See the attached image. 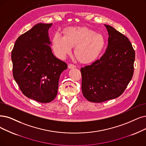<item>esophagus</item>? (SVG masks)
Here are the masks:
<instances>
[{"label":"esophagus","mask_w":146,"mask_h":146,"mask_svg":"<svg viewBox=\"0 0 146 146\" xmlns=\"http://www.w3.org/2000/svg\"><path fill=\"white\" fill-rule=\"evenodd\" d=\"M76 66H75L73 64H69L68 65V68L69 69H73V68H75Z\"/></svg>","instance_id":"34e87169"}]
</instances>
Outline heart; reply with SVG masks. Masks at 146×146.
Returning a JSON list of instances; mask_svg holds the SVG:
<instances>
[{
	"mask_svg": "<svg viewBox=\"0 0 146 146\" xmlns=\"http://www.w3.org/2000/svg\"><path fill=\"white\" fill-rule=\"evenodd\" d=\"M106 46V40L100 33L87 27H66L63 37L55 35L52 39V48L55 54L63 59L75 47L74 55L83 64L95 61Z\"/></svg>",
	"mask_w": 146,
	"mask_h": 146,
	"instance_id": "heart-1",
	"label": "heart"
}]
</instances>
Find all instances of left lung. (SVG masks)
<instances>
[{"mask_svg": "<svg viewBox=\"0 0 146 146\" xmlns=\"http://www.w3.org/2000/svg\"><path fill=\"white\" fill-rule=\"evenodd\" d=\"M106 53L90 65L81 68V89L86 100L102 102L120 96L133 74L135 53L126 36L110 25Z\"/></svg>", "mask_w": 146, "mask_h": 146, "instance_id": "8db88e82", "label": "left lung"}]
</instances>
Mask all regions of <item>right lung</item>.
<instances>
[{
  "label": "right lung",
  "instance_id": "1",
  "mask_svg": "<svg viewBox=\"0 0 146 146\" xmlns=\"http://www.w3.org/2000/svg\"><path fill=\"white\" fill-rule=\"evenodd\" d=\"M52 23H38L20 35L11 53L14 78L22 93L40 103L54 100L61 73L67 69L50 47L48 30Z\"/></svg>",
  "mask_w": 146,
  "mask_h": 146
}]
</instances>
